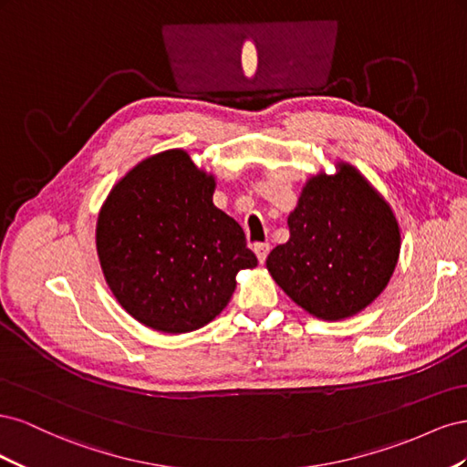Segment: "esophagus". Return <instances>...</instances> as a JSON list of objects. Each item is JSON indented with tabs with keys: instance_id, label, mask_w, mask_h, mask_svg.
Wrapping results in <instances>:
<instances>
[{
	"instance_id": "obj_1",
	"label": "esophagus",
	"mask_w": 467,
	"mask_h": 467,
	"mask_svg": "<svg viewBox=\"0 0 467 467\" xmlns=\"http://www.w3.org/2000/svg\"><path fill=\"white\" fill-rule=\"evenodd\" d=\"M268 251H271V247H268V244H257L255 245V255L259 259V263H265Z\"/></svg>"
}]
</instances>
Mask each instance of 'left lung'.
Returning <instances> with one entry per match:
<instances>
[{"label": "left lung", "mask_w": 467, "mask_h": 467, "mask_svg": "<svg viewBox=\"0 0 467 467\" xmlns=\"http://www.w3.org/2000/svg\"><path fill=\"white\" fill-rule=\"evenodd\" d=\"M290 239L266 257L276 285L307 314L338 321L384 292L401 249L391 206L357 167L309 177L288 216Z\"/></svg>", "instance_id": "8db88e82"}]
</instances>
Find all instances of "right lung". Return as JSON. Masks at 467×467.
Wrapping results in <instances>:
<instances>
[{
  "label": "right lung",
  "mask_w": 467,
  "mask_h": 467,
  "mask_svg": "<svg viewBox=\"0 0 467 467\" xmlns=\"http://www.w3.org/2000/svg\"><path fill=\"white\" fill-rule=\"evenodd\" d=\"M214 189L185 150H167L132 167L99 212L107 285L153 331L204 327L228 306L237 273L257 266L242 225L212 202Z\"/></svg>",
  "instance_id": "obj_1"
}]
</instances>
